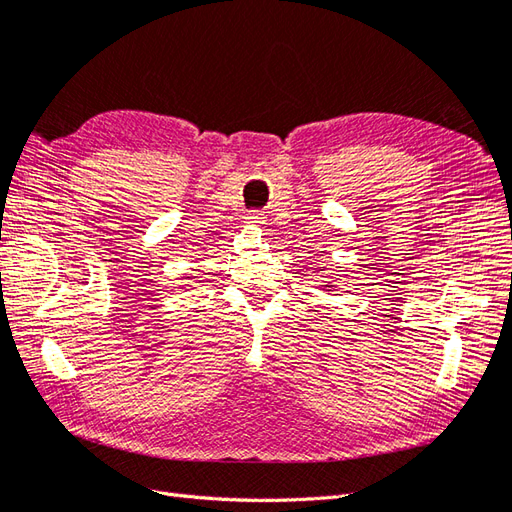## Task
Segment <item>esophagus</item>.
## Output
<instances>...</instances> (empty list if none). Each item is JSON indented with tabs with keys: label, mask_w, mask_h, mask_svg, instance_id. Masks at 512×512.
Wrapping results in <instances>:
<instances>
[{
	"label": "esophagus",
	"mask_w": 512,
	"mask_h": 512,
	"mask_svg": "<svg viewBox=\"0 0 512 512\" xmlns=\"http://www.w3.org/2000/svg\"><path fill=\"white\" fill-rule=\"evenodd\" d=\"M247 222H252V224H265V215H262L260 211H250V213H247Z\"/></svg>",
	"instance_id": "34e87169"
}]
</instances>
